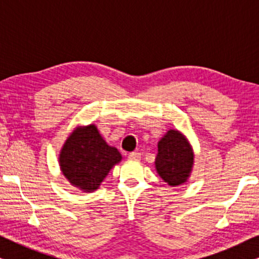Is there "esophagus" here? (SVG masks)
I'll return each instance as SVG.
<instances>
[{
  "label": "esophagus",
  "instance_id": "34e87169",
  "mask_svg": "<svg viewBox=\"0 0 259 259\" xmlns=\"http://www.w3.org/2000/svg\"><path fill=\"white\" fill-rule=\"evenodd\" d=\"M128 158L133 159V160H139V159L141 158V154L138 153V152H131V153L128 154Z\"/></svg>",
  "mask_w": 259,
  "mask_h": 259
}]
</instances>
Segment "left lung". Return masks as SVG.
<instances>
[{
  "instance_id": "1",
  "label": "left lung",
  "mask_w": 259,
  "mask_h": 259,
  "mask_svg": "<svg viewBox=\"0 0 259 259\" xmlns=\"http://www.w3.org/2000/svg\"><path fill=\"white\" fill-rule=\"evenodd\" d=\"M193 157L186 138L178 131L169 130L158 143L155 168L169 186L182 185L190 177Z\"/></svg>"
}]
</instances>
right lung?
<instances>
[{
  "instance_id": "add662e5",
  "label": "right lung",
  "mask_w": 259,
  "mask_h": 259,
  "mask_svg": "<svg viewBox=\"0 0 259 259\" xmlns=\"http://www.w3.org/2000/svg\"><path fill=\"white\" fill-rule=\"evenodd\" d=\"M120 160V152L108 146L94 125L74 130L63 145L59 159L66 178L84 192L97 190L109 169Z\"/></svg>"
}]
</instances>
